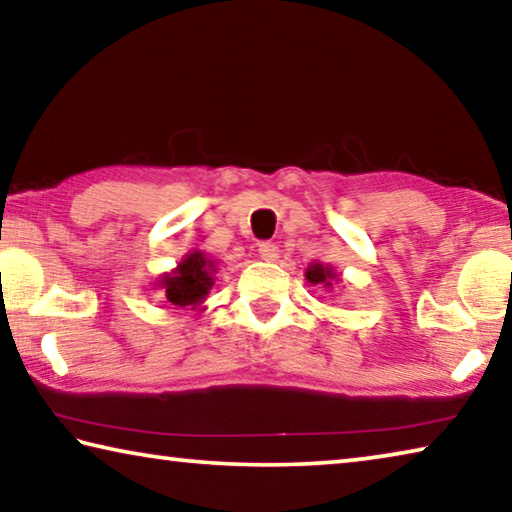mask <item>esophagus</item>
I'll return each instance as SVG.
<instances>
[{
    "instance_id": "esophagus-1",
    "label": "esophagus",
    "mask_w": 512,
    "mask_h": 512,
    "mask_svg": "<svg viewBox=\"0 0 512 512\" xmlns=\"http://www.w3.org/2000/svg\"><path fill=\"white\" fill-rule=\"evenodd\" d=\"M257 253L262 259H266V262H275L277 255H280V248H277L273 241H262V244L257 246Z\"/></svg>"
}]
</instances>
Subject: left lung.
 <instances>
[{"mask_svg":"<svg viewBox=\"0 0 512 512\" xmlns=\"http://www.w3.org/2000/svg\"><path fill=\"white\" fill-rule=\"evenodd\" d=\"M305 277L311 284H323V287H332V271H329V268H325V266H320V264L309 266Z\"/></svg>","mask_w":512,"mask_h":512,"instance_id":"1","label":"left lung"}]
</instances>
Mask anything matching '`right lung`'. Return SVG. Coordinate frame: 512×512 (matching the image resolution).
<instances>
[{"label": "right lung", "mask_w": 512, "mask_h": 512, "mask_svg": "<svg viewBox=\"0 0 512 512\" xmlns=\"http://www.w3.org/2000/svg\"><path fill=\"white\" fill-rule=\"evenodd\" d=\"M212 271L210 259H205L203 253H192L176 268V273L162 280L167 300L176 307H196L212 289Z\"/></svg>", "instance_id": "add662e5"}]
</instances>
